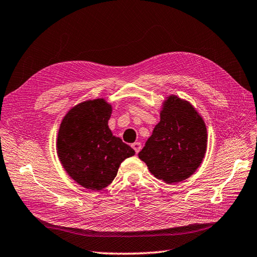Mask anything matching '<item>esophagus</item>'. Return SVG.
Returning <instances> with one entry per match:
<instances>
[{
    "label": "esophagus",
    "mask_w": 257,
    "mask_h": 257,
    "mask_svg": "<svg viewBox=\"0 0 257 257\" xmlns=\"http://www.w3.org/2000/svg\"><path fill=\"white\" fill-rule=\"evenodd\" d=\"M132 148L134 149L135 153H139V152L141 151V149H142V145H141L140 142H135V143L132 144Z\"/></svg>",
    "instance_id": "34e87169"
}]
</instances>
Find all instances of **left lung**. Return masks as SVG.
<instances>
[{
	"label": "left lung",
	"instance_id": "8db88e82",
	"mask_svg": "<svg viewBox=\"0 0 257 257\" xmlns=\"http://www.w3.org/2000/svg\"><path fill=\"white\" fill-rule=\"evenodd\" d=\"M160 117L139 158L156 179L176 184L194 174L205 156V122L190 102L176 95L166 97Z\"/></svg>",
	"mask_w": 257,
	"mask_h": 257
}]
</instances>
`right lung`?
Returning <instances> with one entry per match:
<instances>
[{
    "instance_id": "obj_1",
    "label": "right lung",
    "mask_w": 257,
    "mask_h": 257,
    "mask_svg": "<svg viewBox=\"0 0 257 257\" xmlns=\"http://www.w3.org/2000/svg\"><path fill=\"white\" fill-rule=\"evenodd\" d=\"M112 105L94 98L73 106L62 119L56 152L63 169L78 185L101 191L111 184L122 162L135 151L108 127Z\"/></svg>"
}]
</instances>
